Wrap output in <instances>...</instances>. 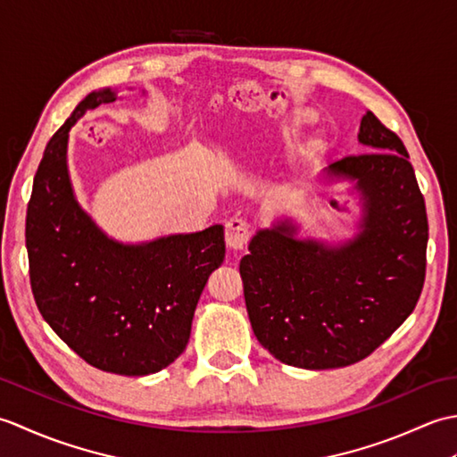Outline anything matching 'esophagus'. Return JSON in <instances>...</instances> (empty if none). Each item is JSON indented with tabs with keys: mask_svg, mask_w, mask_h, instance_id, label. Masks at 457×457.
Instances as JSON below:
<instances>
[{
	"mask_svg": "<svg viewBox=\"0 0 457 457\" xmlns=\"http://www.w3.org/2000/svg\"><path fill=\"white\" fill-rule=\"evenodd\" d=\"M249 236L251 231L244 220L231 218L226 223V245L229 251H234V253H237V251H241L247 245Z\"/></svg>",
	"mask_w": 457,
	"mask_h": 457,
	"instance_id": "esophagus-1",
	"label": "esophagus"
}]
</instances>
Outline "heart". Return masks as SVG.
<instances>
[{
	"mask_svg": "<svg viewBox=\"0 0 457 457\" xmlns=\"http://www.w3.org/2000/svg\"><path fill=\"white\" fill-rule=\"evenodd\" d=\"M308 118H310V115L306 112H298L295 118H290V121L285 125V137H293L300 125L308 121Z\"/></svg>",
	"mask_w": 457,
	"mask_h": 457,
	"instance_id": "obj_1",
	"label": "heart"
}]
</instances>
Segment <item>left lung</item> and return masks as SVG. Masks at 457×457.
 <instances>
[{
    "mask_svg": "<svg viewBox=\"0 0 457 457\" xmlns=\"http://www.w3.org/2000/svg\"><path fill=\"white\" fill-rule=\"evenodd\" d=\"M357 139L369 153L326 169V180L353 182L357 234L339 244L300 239L293 220H277L239 263L253 334L287 365L320 371L361 361L422 293L428 218L409 153L371 112Z\"/></svg>",
    "mask_w": 457,
    "mask_h": 457,
    "instance_id": "1",
    "label": "left lung"
}]
</instances>
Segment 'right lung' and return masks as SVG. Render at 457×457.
Listing matches in <instances>:
<instances>
[{"instance_id": "1", "label": "right lung", "mask_w": 457, "mask_h": 457, "mask_svg": "<svg viewBox=\"0 0 457 457\" xmlns=\"http://www.w3.org/2000/svg\"><path fill=\"white\" fill-rule=\"evenodd\" d=\"M118 100L92 92L46 143L27 206L29 277L38 312L86 363L141 377L169 367L188 344L194 310L226 257L223 226L121 244L74 196L68 133L82 115Z\"/></svg>"}]
</instances>
